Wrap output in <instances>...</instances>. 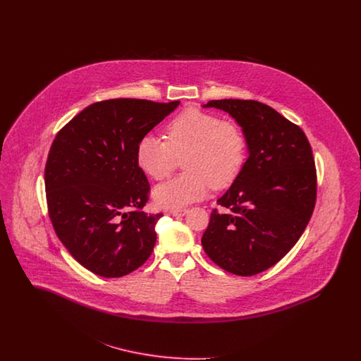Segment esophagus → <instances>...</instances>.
<instances>
[{
	"mask_svg": "<svg viewBox=\"0 0 361 361\" xmlns=\"http://www.w3.org/2000/svg\"><path fill=\"white\" fill-rule=\"evenodd\" d=\"M187 208H183V207H173L169 209V214H172L174 216H180V215H185L187 214Z\"/></svg>",
	"mask_w": 361,
	"mask_h": 361,
	"instance_id": "obj_1",
	"label": "esophagus"
}]
</instances>
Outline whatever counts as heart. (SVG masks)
I'll list each match as a JSON object with an SVG mask.
<instances>
[{
  "mask_svg": "<svg viewBox=\"0 0 361 361\" xmlns=\"http://www.w3.org/2000/svg\"><path fill=\"white\" fill-rule=\"evenodd\" d=\"M165 137L147 134L137 145V166L155 181L168 178L183 159L185 171L155 188L159 206H185L204 197L211 185H231L247 159L243 128L212 112L183 111L166 124Z\"/></svg>",
  "mask_w": 361,
  "mask_h": 361,
  "instance_id": "b5f03b06",
  "label": "heart"
}]
</instances>
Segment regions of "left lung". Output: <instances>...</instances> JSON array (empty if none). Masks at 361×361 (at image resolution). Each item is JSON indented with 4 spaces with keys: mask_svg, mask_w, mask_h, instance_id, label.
Segmentation results:
<instances>
[{
    "mask_svg": "<svg viewBox=\"0 0 361 361\" xmlns=\"http://www.w3.org/2000/svg\"><path fill=\"white\" fill-rule=\"evenodd\" d=\"M247 137L249 158L212 209L202 245L218 267L238 276L274 267L300 238L317 202V169L303 130L256 100H211Z\"/></svg>",
    "mask_w": 361,
    "mask_h": 361,
    "instance_id": "8db88e82",
    "label": "left lung"
}]
</instances>
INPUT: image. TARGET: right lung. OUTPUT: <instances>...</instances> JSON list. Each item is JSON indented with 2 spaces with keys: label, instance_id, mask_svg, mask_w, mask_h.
<instances>
[{
  "label": "right lung",
  "instance_id": "add662e5",
  "mask_svg": "<svg viewBox=\"0 0 361 361\" xmlns=\"http://www.w3.org/2000/svg\"><path fill=\"white\" fill-rule=\"evenodd\" d=\"M178 104L97 102L55 135L44 169L49 216L58 238L87 271L121 277L153 253L162 212L143 211L150 184L137 166V145Z\"/></svg>",
  "mask_w": 361,
  "mask_h": 361
}]
</instances>
